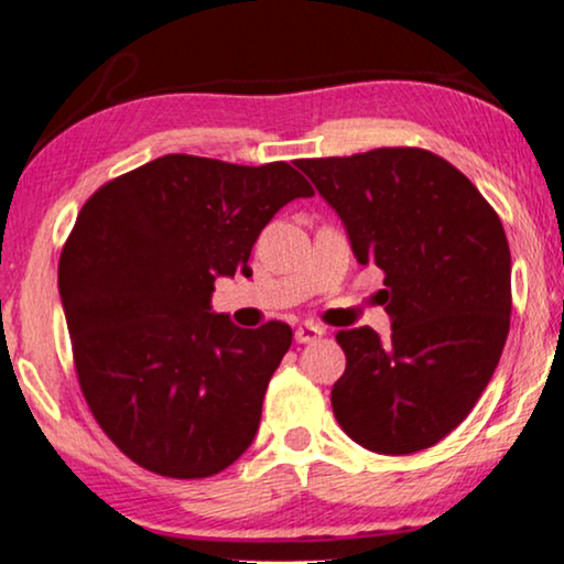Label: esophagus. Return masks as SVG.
I'll return each mask as SVG.
<instances>
[{
	"label": "esophagus",
	"mask_w": 564,
	"mask_h": 564,
	"mask_svg": "<svg viewBox=\"0 0 564 564\" xmlns=\"http://www.w3.org/2000/svg\"><path fill=\"white\" fill-rule=\"evenodd\" d=\"M318 337H324V329L316 324H301L295 329V343L297 345H308V343H316Z\"/></svg>",
	"instance_id": "obj_1"
}]
</instances>
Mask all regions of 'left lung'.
Instances as JSON below:
<instances>
[{"label": "left lung", "instance_id": "left-lung-1", "mask_svg": "<svg viewBox=\"0 0 564 564\" xmlns=\"http://www.w3.org/2000/svg\"><path fill=\"white\" fill-rule=\"evenodd\" d=\"M358 263L384 271L392 335H337L332 387L345 434L381 455L426 449L474 410L510 332V246L476 185L423 149L301 159Z\"/></svg>", "mask_w": 564, "mask_h": 564}]
</instances>
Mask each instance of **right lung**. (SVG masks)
<instances>
[{
	"instance_id": "obj_1",
	"label": "right lung",
	"mask_w": 564,
	"mask_h": 564,
	"mask_svg": "<svg viewBox=\"0 0 564 564\" xmlns=\"http://www.w3.org/2000/svg\"><path fill=\"white\" fill-rule=\"evenodd\" d=\"M311 196L284 162L166 154L80 208L59 259L75 368L94 419L145 470L206 478L250 447L293 329L214 314V282L250 276L261 229Z\"/></svg>"
}]
</instances>
